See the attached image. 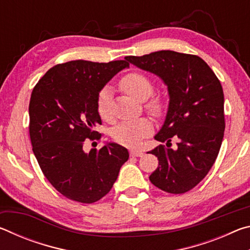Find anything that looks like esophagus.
<instances>
[{
	"label": "esophagus",
	"mask_w": 250,
	"mask_h": 250,
	"mask_svg": "<svg viewBox=\"0 0 250 250\" xmlns=\"http://www.w3.org/2000/svg\"><path fill=\"white\" fill-rule=\"evenodd\" d=\"M130 155L131 156H142L143 152L139 151V150H131L130 151Z\"/></svg>",
	"instance_id": "esophagus-1"
}]
</instances>
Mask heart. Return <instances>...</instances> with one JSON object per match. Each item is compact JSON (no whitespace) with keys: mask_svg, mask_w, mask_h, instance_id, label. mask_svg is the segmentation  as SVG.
<instances>
[{"mask_svg":"<svg viewBox=\"0 0 250 250\" xmlns=\"http://www.w3.org/2000/svg\"><path fill=\"white\" fill-rule=\"evenodd\" d=\"M120 86L126 94L139 101L146 100L153 91L152 80L147 76L137 73V71L125 75L120 80ZM97 107H98L99 115L104 119H111V89L109 87H104L99 92ZM146 107L153 115H159L163 109V104L160 98H153L147 103ZM152 130H153L152 122L146 118L125 120L113 128L112 137L122 146H139L143 140L152 133Z\"/></svg>","mask_w":250,"mask_h":250,"instance_id":"1","label":"heart"}]
</instances>
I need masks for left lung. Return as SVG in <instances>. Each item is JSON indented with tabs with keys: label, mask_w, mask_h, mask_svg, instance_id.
<instances>
[{
	"label": "left lung",
	"mask_w": 250,
	"mask_h": 250,
	"mask_svg": "<svg viewBox=\"0 0 250 250\" xmlns=\"http://www.w3.org/2000/svg\"><path fill=\"white\" fill-rule=\"evenodd\" d=\"M125 59L156 75L167 87L166 120L154 137L167 146L149 152L159 160L151 183L167 193L188 192L206 176L221 149L225 130L221 82L195 55L160 50ZM172 137L178 141L175 148L170 147Z\"/></svg>",
	"instance_id": "8db88e82"
}]
</instances>
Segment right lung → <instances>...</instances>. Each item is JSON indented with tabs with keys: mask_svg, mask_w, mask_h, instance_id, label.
I'll return each mask as SVG.
<instances>
[{
	"mask_svg": "<svg viewBox=\"0 0 250 250\" xmlns=\"http://www.w3.org/2000/svg\"><path fill=\"white\" fill-rule=\"evenodd\" d=\"M125 61H71L50 68L34 87L29 101V137L33 152L59 193L79 203L103 198L129 159L125 146L108 142L84 152L86 139H99L97 101L113 76L128 68Z\"/></svg>",
	"mask_w": 250,
	"mask_h": 250,
	"instance_id": "obj_1",
	"label": "right lung"
}]
</instances>
